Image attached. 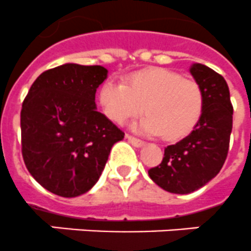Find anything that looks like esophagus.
<instances>
[{"instance_id": "34e87169", "label": "esophagus", "mask_w": 251, "mask_h": 251, "mask_svg": "<svg viewBox=\"0 0 251 251\" xmlns=\"http://www.w3.org/2000/svg\"><path fill=\"white\" fill-rule=\"evenodd\" d=\"M126 139L129 140L130 143H131L134 147H143L144 146L143 140L136 139V138H134V136H131V135H127V134H126Z\"/></svg>"}]
</instances>
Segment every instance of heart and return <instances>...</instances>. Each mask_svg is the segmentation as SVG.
<instances>
[{
  "mask_svg": "<svg viewBox=\"0 0 251 251\" xmlns=\"http://www.w3.org/2000/svg\"><path fill=\"white\" fill-rule=\"evenodd\" d=\"M104 115L116 124H125L139 115L147 116L132 129L147 135L175 140L192 131L203 111L202 89L196 81L183 78L172 69H143L126 79V85L108 79L99 90Z\"/></svg>",
  "mask_w": 251,
  "mask_h": 251,
  "instance_id": "b5f03b06",
  "label": "heart"
}]
</instances>
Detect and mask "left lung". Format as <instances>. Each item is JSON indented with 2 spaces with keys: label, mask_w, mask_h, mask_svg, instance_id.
Here are the masks:
<instances>
[{
  "label": "left lung",
  "mask_w": 251,
  "mask_h": 251,
  "mask_svg": "<svg viewBox=\"0 0 251 251\" xmlns=\"http://www.w3.org/2000/svg\"><path fill=\"white\" fill-rule=\"evenodd\" d=\"M189 73L205 98L201 119L189 135L165 148L158 166L148 170L158 187L178 195L195 192L217 176L227 158L232 131L233 107L226 79L200 63H193Z\"/></svg>",
  "instance_id": "8db88e82"
}]
</instances>
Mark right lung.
Segmentation results:
<instances>
[{
	"label": "right lung",
	"instance_id": "obj_1",
	"mask_svg": "<svg viewBox=\"0 0 251 251\" xmlns=\"http://www.w3.org/2000/svg\"><path fill=\"white\" fill-rule=\"evenodd\" d=\"M108 76L101 66L66 63L45 71L22 105V153L28 172L62 197L86 193L99 180L124 132L98 112L95 93Z\"/></svg>",
	"mask_w": 251,
	"mask_h": 251
}]
</instances>
